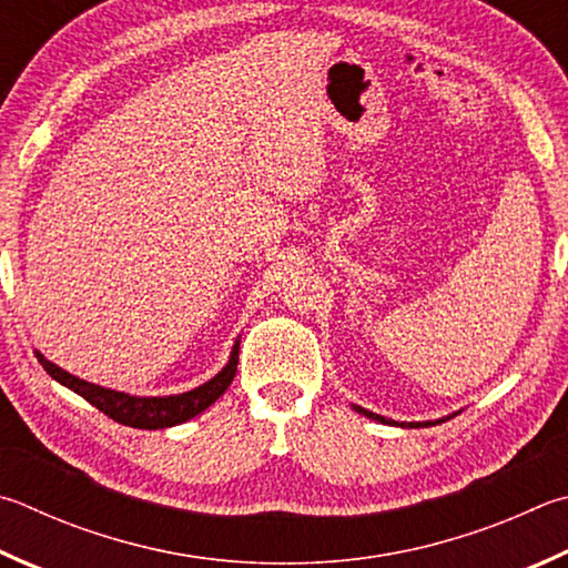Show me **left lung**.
<instances>
[{"instance_id":"1","label":"left lung","mask_w":568,"mask_h":568,"mask_svg":"<svg viewBox=\"0 0 568 568\" xmlns=\"http://www.w3.org/2000/svg\"><path fill=\"white\" fill-rule=\"evenodd\" d=\"M355 409L363 412V415L369 417V419H377V422H387V425H395V422L379 417V415H375V412H367V409H363V407H355ZM439 422H445V419H439ZM425 425H435V422H425ZM425 425H419V422H417V425H402V427H425Z\"/></svg>"}]
</instances>
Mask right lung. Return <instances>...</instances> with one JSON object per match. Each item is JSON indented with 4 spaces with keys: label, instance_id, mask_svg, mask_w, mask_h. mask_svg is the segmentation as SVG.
Segmentation results:
<instances>
[{
    "label": "right lung",
    "instance_id": "add662e5",
    "mask_svg": "<svg viewBox=\"0 0 568 568\" xmlns=\"http://www.w3.org/2000/svg\"><path fill=\"white\" fill-rule=\"evenodd\" d=\"M41 367L47 373L69 389H74L77 395L91 402L97 409L104 412L106 417L113 422L126 427H139V429H163V427H173L181 425V422L191 419L195 415H201L205 407H211L215 399H219L229 385L233 383L235 369H239V345L233 347L229 365H225L219 375L209 383L195 387L191 392H183V395H171V397H131L126 392H116V389H106L99 385H91L87 379H79L74 375H69L67 369L57 367L54 363H49L44 355H39Z\"/></svg>",
    "mask_w": 568,
    "mask_h": 568
}]
</instances>
